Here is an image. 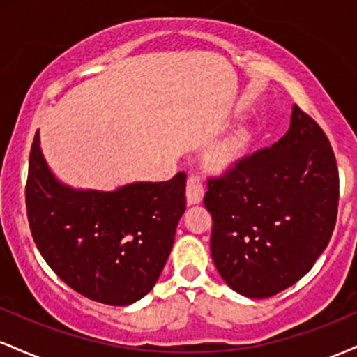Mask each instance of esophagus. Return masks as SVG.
Segmentation results:
<instances>
[{"mask_svg":"<svg viewBox=\"0 0 357 357\" xmlns=\"http://www.w3.org/2000/svg\"><path fill=\"white\" fill-rule=\"evenodd\" d=\"M204 184L199 174H191L186 183V199L190 204H196L203 199Z\"/></svg>","mask_w":357,"mask_h":357,"instance_id":"34e87169","label":"esophagus"}]
</instances>
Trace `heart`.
Listing matches in <instances>:
<instances>
[{"label":"heart","mask_w":357,"mask_h":357,"mask_svg":"<svg viewBox=\"0 0 357 357\" xmlns=\"http://www.w3.org/2000/svg\"><path fill=\"white\" fill-rule=\"evenodd\" d=\"M243 149H245V136L243 134H236V136L230 137L228 141H225L223 144L216 147V151L213 153V162H215L216 166L230 165V162L240 158L241 153H243Z\"/></svg>","instance_id":"heart-1"}]
</instances>
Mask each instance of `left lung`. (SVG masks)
Instances as JSON below:
<instances>
[{
  "mask_svg": "<svg viewBox=\"0 0 357 357\" xmlns=\"http://www.w3.org/2000/svg\"><path fill=\"white\" fill-rule=\"evenodd\" d=\"M203 202L221 278L245 297L275 296L312 268L333 236L339 204L333 146L294 105L285 136L211 176Z\"/></svg>",
  "mask_w": 357,
  "mask_h": 357,
  "instance_id": "1",
  "label": "left lung"
}]
</instances>
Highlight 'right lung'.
Returning a JSON list of instances; mask_svg holds the SVG:
<instances>
[{"mask_svg": "<svg viewBox=\"0 0 357 357\" xmlns=\"http://www.w3.org/2000/svg\"><path fill=\"white\" fill-rule=\"evenodd\" d=\"M186 173L132 183L117 191H77L56 181L40 151H30L24 188L31 236L53 272L75 292L129 305L153 289L186 208Z\"/></svg>", "mask_w": 357, "mask_h": 357, "instance_id": "obj_1", "label": "right lung"}]
</instances>
